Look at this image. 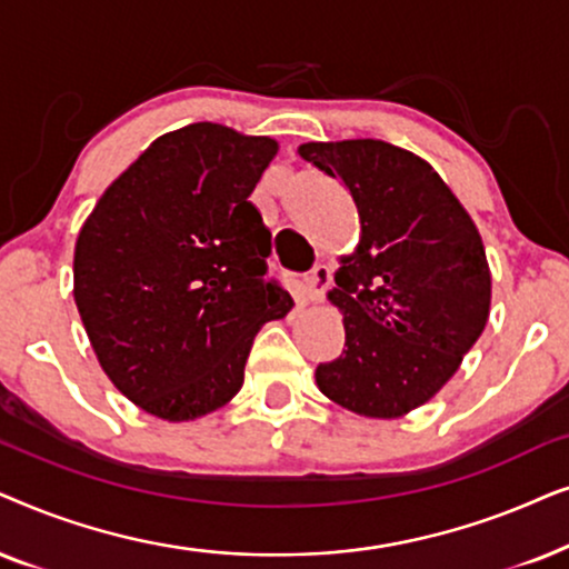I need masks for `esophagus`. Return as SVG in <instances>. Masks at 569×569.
<instances>
[{
    "label": "esophagus",
    "instance_id": "obj_1",
    "mask_svg": "<svg viewBox=\"0 0 569 569\" xmlns=\"http://www.w3.org/2000/svg\"><path fill=\"white\" fill-rule=\"evenodd\" d=\"M330 283H332V272H330L328 264H315L312 272H309V276H307V293H309V299L322 301L325 291L330 289Z\"/></svg>",
    "mask_w": 569,
    "mask_h": 569
}]
</instances>
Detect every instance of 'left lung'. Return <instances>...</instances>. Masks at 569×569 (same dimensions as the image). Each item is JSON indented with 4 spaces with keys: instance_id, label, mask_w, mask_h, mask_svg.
Masks as SVG:
<instances>
[{
    "instance_id": "8db88e82",
    "label": "left lung",
    "mask_w": 569,
    "mask_h": 569,
    "mask_svg": "<svg viewBox=\"0 0 569 569\" xmlns=\"http://www.w3.org/2000/svg\"><path fill=\"white\" fill-rule=\"evenodd\" d=\"M299 156L351 192L361 241L328 299L346 348L317 388L359 416L398 419L458 372L489 320L491 276L471 216L442 177L382 140L305 142Z\"/></svg>"
}]
</instances>
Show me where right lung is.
<instances>
[{"mask_svg":"<svg viewBox=\"0 0 569 569\" xmlns=\"http://www.w3.org/2000/svg\"><path fill=\"white\" fill-rule=\"evenodd\" d=\"M278 142L213 121L163 134L96 202L74 305L103 372L142 411L200 419L244 382L257 330L291 312L249 194Z\"/></svg>","mask_w":569,"mask_h":569,"instance_id":"add662e5","label":"right lung"}]
</instances>
